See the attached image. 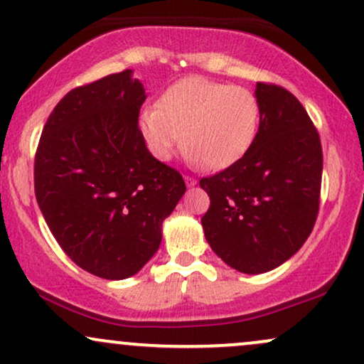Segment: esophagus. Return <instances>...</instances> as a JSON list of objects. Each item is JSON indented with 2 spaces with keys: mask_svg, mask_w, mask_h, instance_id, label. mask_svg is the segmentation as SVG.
<instances>
[{
  "mask_svg": "<svg viewBox=\"0 0 364 364\" xmlns=\"http://www.w3.org/2000/svg\"><path fill=\"white\" fill-rule=\"evenodd\" d=\"M183 181H186L187 187H194L196 183H198V181H196L194 177H189V175H186V177H183Z\"/></svg>",
  "mask_w": 364,
  "mask_h": 364,
  "instance_id": "1",
  "label": "esophagus"
}]
</instances>
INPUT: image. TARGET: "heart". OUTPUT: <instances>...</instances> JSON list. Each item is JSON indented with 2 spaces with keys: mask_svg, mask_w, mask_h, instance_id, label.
<instances>
[{
  "mask_svg": "<svg viewBox=\"0 0 364 364\" xmlns=\"http://www.w3.org/2000/svg\"><path fill=\"white\" fill-rule=\"evenodd\" d=\"M260 104L249 88L203 76L168 87L139 114V132L153 156L168 161L186 139L187 160L220 170L240 161L259 132Z\"/></svg>",
  "mask_w": 364,
  "mask_h": 364,
  "instance_id": "heart-1",
  "label": "heart"
}]
</instances>
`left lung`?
<instances>
[{"instance_id":"8db88e82","label":"left lung","mask_w":364,"mask_h":364,"mask_svg":"<svg viewBox=\"0 0 364 364\" xmlns=\"http://www.w3.org/2000/svg\"><path fill=\"white\" fill-rule=\"evenodd\" d=\"M259 132L240 161L200 178L211 206L200 218L218 257L245 274H262L301 249L318 215L322 144L293 93L257 83Z\"/></svg>"}]
</instances>
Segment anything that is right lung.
<instances>
[{
	"label": "right lung",
	"instance_id": "obj_1",
	"mask_svg": "<svg viewBox=\"0 0 364 364\" xmlns=\"http://www.w3.org/2000/svg\"><path fill=\"white\" fill-rule=\"evenodd\" d=\"M144 100L131 70L71 90L37 146L33 182L47 226L76 266L104 279L134 276L155 255L186 192L182 175L144 144Z\"/></svg>",
	"mask_w": 364,
	"mask_h": 364
}]
</instances>
